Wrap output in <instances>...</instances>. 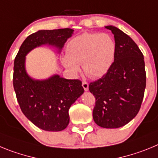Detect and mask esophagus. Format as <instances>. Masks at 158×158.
Instances as JSON below:
<instances>
[{"instance_id":"34e87169","label":"esophagus","mask_w":158,"mask_h":158,"mask_svg":"<svg viewBox=\"0 0 158 158\" xmlns=\"http://www.w3.org/2000/svg\"><path fill=\"white\" fill-rule=\"evenodd\" d=\"M82 86H83L84 89H85V91H88V90H89V84H88L87 81H84L82 82Z\"/></svg>"}]
</instances>
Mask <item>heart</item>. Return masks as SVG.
<instances>
[{"label":"heart","instance_id":"1","mask_svg":"<svg viewBox=\"0 0 158 158\" xmlns=\"http://www.w3.org/2000/svg\"><path fill=\"white\" fill-rule=\"evenodd\" d=\"M64 65L73 73L80 71L82 65L86 75L99 78L105 75L115 61L116 43L110 35L85 32L67 43Z\"/></svg>","mask_w":158,"mask_h":158}]
</instances>
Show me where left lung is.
I'll use <instances>...</instances> for the list:
<instances>
[{
	"mask_svg": "<svg viewBox=\"0 0 158 158\" xmlns=\"http://www.w3.org/2000/svg\"><path fill=\"white\" fill-rule=\"evenodd\" d=\"M111 31L116 43L115 61L105 75L89 84L96 98L93 116L104 128H118L137 115L145 89L146 70L143 54L133 40L114 26Z\"/></svg>",
	"mask_w": 158,
	"mask_h": 158,
	"instance_id": "8db88e82",
	"label": "left lung"
}]
</instances>
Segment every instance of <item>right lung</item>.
<instances>
[{
  "mask_svg": "<svg viewBox=\"0 0 158 158\" xmlns=\"http://www.w3.org/2000/svg\"><path fill=\"white\" fill-rule=\"evenodd\" d=\"M70 28L40 30L22 43L13 68V87L22 112L40 129L60 131L69 123V109L84 93L80 80H68L55 74L46 80H35L25 69V56L31 50L48 44L62 50L72 36Z\"/></svg>",
  "mask_w": 158,
  "mask_h": 158,
  "instance_id": "right-lung-1",
  "label": "right lung"
}]
</instances>
